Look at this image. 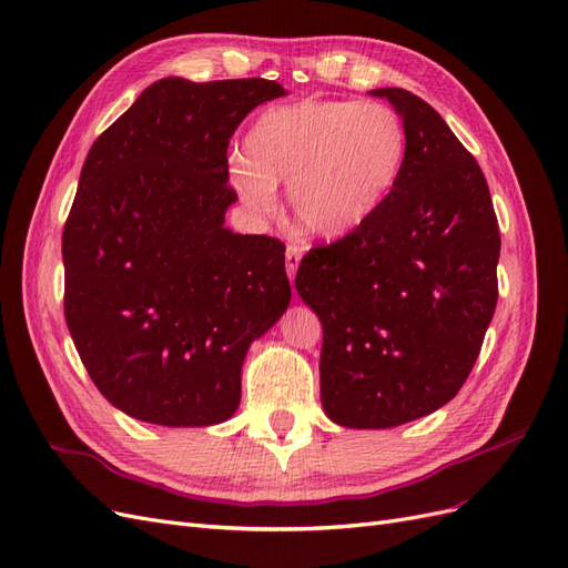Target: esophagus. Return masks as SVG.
Instances as JSON below:
<instances>
[{"label":"esophagus","instance_id":"34e87169","mask_svg":"<svg viewBox=\"0 0 568 568\" xmlns=\"http://www.w3.org/2000/svg\"><path fill=\"white\" fill-rule=\"evenodd\" d=\"M301 255H303V251H301L298 244H288V246H286V272H288L291 280H294V274H296V270H298Z\"/></svg>","mask_w":568,"mask_h":568}]
</instances>
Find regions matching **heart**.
Returning a JSON list of instances; mask_svg holds the SVG:
<instances>
[{
	"label": "heart",
	"mask_w": 568,
	"mask_h": 568,
	"mask_svg": "<svg viewBox=\"0 0 568 568\" xmlns=\"http://www.w3.org/2000/svg\"><path fill=\"white\" fill-rule=\"evenodd\" d=\"M230 184L253 213H270L288 184L298 225L343 236L369 222L398 184L407 159L400 113L382 101L303 99L270 106L251 125Z\"/></svg>",
	"instance_id": "heart-1"
}]
</instances>
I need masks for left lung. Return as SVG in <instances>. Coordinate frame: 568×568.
I'll return each instance as SVG.
<instances>
[{"label": "left lung", "mask_w": 568, "mask_h": 568, "mask_svg": "<svg viewBox=\"0 0 568 568\" xmlns=\"http://www.w3.org/2000/svg\"><path fill=\"white\" fill-rule=\"evenodd\" d=\"M403 115L398 184L363 227L303 255L296 288L322 322L324 412L351 428L432 415L467 382L497 305L500 227L471 153L424 99Z\"/></svg>", "instance_id": "obj_1"}]
</instances>
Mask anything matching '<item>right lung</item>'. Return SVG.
<instances>
[{"label": "right lung", "instance_id": "right-lung-1", "mask_svg": "<svg viewBox=\"0 0 568 568\" xmlns=\"http://www.w3.org/2000/svg\"><path fill=\"white\" fill-rule=\"evenodd\" d=\"M274 80L163 78L97 136L63 225V313L84 369L125 415H234L251 341L291 301L284 244L234 234L227 146Z\"/></svg>", "mask_w": 568, "mask_h": 568}]
</instances>
